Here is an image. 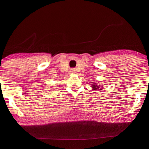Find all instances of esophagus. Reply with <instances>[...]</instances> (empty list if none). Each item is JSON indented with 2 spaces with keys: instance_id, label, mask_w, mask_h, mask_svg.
Returning a JSON list of instances; mask_svg holds the SVG:
<instances>
[{
  "instance_id": "34e87169",
  "label": "esophagus",
  "mask_w": 149,
  "mask_h": 149,
  "mask_svg": "<svg viewBox=\"0 0 149 149\" xmlns=\"http://www.w3.org/2000/svg\"><path fill=\"white\" fill-rule=\"evenodd\" d=\"M74 71V69H71V72H73Z\"/></svg>"
}]
</instances>
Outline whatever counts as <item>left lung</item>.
Here are the masks:
<instances>
[{
	"mask_svg": "<svg viewBox=\"0 0 149 149\" xmlns=\"http://www.w3.org/2000/svg\"><path fill=\"white\" fill-rule=\"evenodd\" d=\"M93 88H95V90H97V89H99V86H97V85H93Z\"/></svg>",
	"mask_w": 149,
	"mask_h": 149,
	"instance_id": "left-lung-1",
	"label": "left lung"
}]
</instances>
